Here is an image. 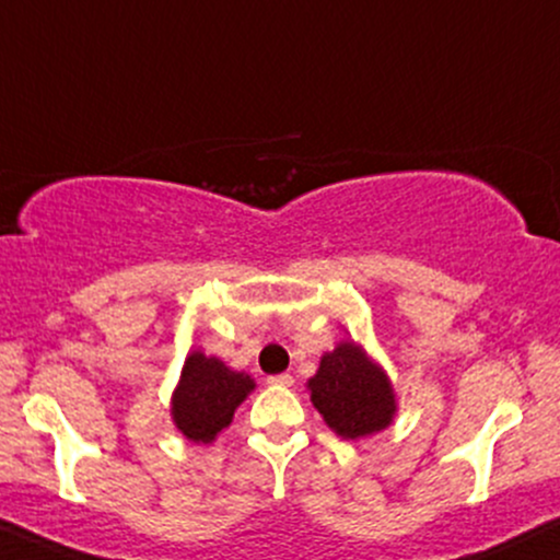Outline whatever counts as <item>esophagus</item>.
<instances>
[{
	"label": "esophagus",
	"instance_id": "esophagus-1",
	"mask_svg": "<svg viewBox=\"0 0 560 560\" xmlns=\"http://www.w3.org/2000/svg\"><path fill=\"white\" fill-rule=\"evenodd\" d=\"M268 384H271V387H292L294 376L292 374H276L268 378Z\"/></svg>",
	"mask_w": 560,
	"mask_h": 560
}]
</instances>
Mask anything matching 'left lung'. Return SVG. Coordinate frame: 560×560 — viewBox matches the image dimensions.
Masks as SVG:
<instances>
[{
    "instance_id": "1",
    "label": "left lung",
    "mask_w": 560,
    "mask_h": 560,
    "mask_svg": "<svg viewBox=\"0 0 560 560\" xmlns=\"http://www.w3.org/2000/svg\"><path fill=\"white\" fill-rule=\"evenodd\" d=\"M307 389L318 413L342 440L382 432L397 413L387 374L352 339L320 358L316 376L307 378Z\"/></svg>"
}]
</instances>
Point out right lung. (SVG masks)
Wrapping results in <instances>:
<instances>
[{"label":"right lung","mask_w":560,"mask_h":560,"mask_svg":"<svg viewBox=\"0 0 560 560\" xmlns=\"http://www.w3.org/2000/svg\"><path fill=\"white\" fill-rule=\"evenodd\" d=\"M253 389L255 382L244 371H231L199 350L189 352L171 400L173 423L186 440L208 445L229 427L234 410Z\"/></svg>","instance_id":"right-lung-1"}]
</instances>
